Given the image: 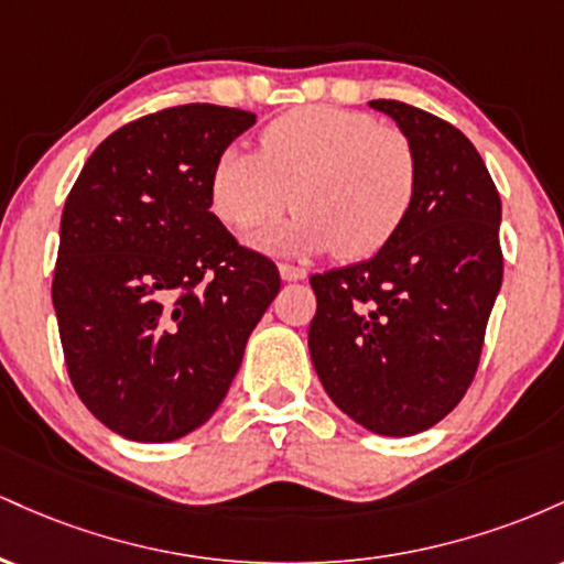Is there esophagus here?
I'll use <instances>...</instances> for the list:
<instances>
[{
    "label": "esophagus",
    "instance_id": "1",
    "mask_svg": "<svg viewBox=\"0 0 564 564\" xmlns=\"http://www.w3.org/2000/svg\"><path fill=\"white\" fill-rule=\"evenodd\" d=\"M278 273H281V278L286 283H291V281H304V278H307V270L304 268H296V264H281V268H278Z\"/></svg>",
    "mask_w": 564,
    "mask_h": 564
}]
</instances>
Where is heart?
Listing matches in <instances>:
<instances>
[{
    "label": "heart",
    "instance_id": "heart-1",
    "mask_svg": "<svg viewBox=\"0 0 564 564\" xmlns=\"http://www.w3.org/2000/svg\"><path fill=\"white\" fill-rule=\"evenodd\" d=\"M416 153L400 129L371 113L307 106L262 132L260 151L228 148L212 170V209L230 228L268 223L296 200L286 225L251 232L257 249L347 260L377 254L398 236L416 198Z\"/></svg>",
    "mask_w": 564,
    "mask_h": 564
}]
</instances>
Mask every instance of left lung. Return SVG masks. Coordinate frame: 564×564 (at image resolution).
Returning a JSON list of instances; mask_svg holds the SVG:
<instances>
[{
    "label": "left lung",
    "mask_w": 564,
    "mask_h": 564,
    "mask_svg": "<svg viewBox=\"0 0 564 564\" xmlns=\"http://www.w3.org/2000/svg\"><path fill=\"white\" fill-rule=\"evenodd\" d=\"M416 153L411 215L371 260L310 278L307 345L323 390L352 422L408 437L445 419L475 379L501 289V198L477 148L448 121L371 100Z\"/></svg>",
    "instance_id": "8db88e82"
}]
</instances>
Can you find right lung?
Returning <instances> with one entry per match:
<instances>
[{
	"instance_id": "obj_1",
	"label": "right lung",
	"mask_w": 564,
	"mask_h": 564,
	"mask_svg": "<svg viewBox=\"0 0 564 564\" xmlns=\"http://www.w3.org/2000/svg\"><path fill=\"white\" fill-rule=\"evenodd\" d=\"M254 121L209 102L142 116L97 145L63 206L53 304L68 377L134 443L209 422L281 289L209 212L215 161Z\"/></svg>"
}]
</instances>
